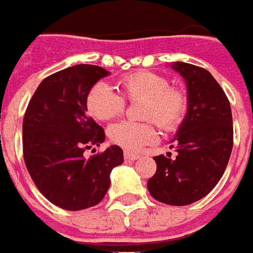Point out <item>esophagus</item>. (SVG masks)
<instances>
[{
	"label": "esophagus",
	"mask_w": 253,
	"mask_h": 253,
	"mask_svg": "<svg viewBox=\"0 0 253 253\" xmlns=\"http://www.w3.org/2000/svg\"><path fill=\"white\" fill-rule=\"evenodd\" d=\"M138 158H140L138 154H133V152H128V151L125 152V159H127V161H137Z\"/></svg>",
	"instance_id": "obj_1"
}]
</instances>
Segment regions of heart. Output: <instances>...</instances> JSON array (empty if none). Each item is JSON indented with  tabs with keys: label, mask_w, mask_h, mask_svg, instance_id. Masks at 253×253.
I'll return each mask as SVG.
<instances>
[{
	"label": "heart",
	"mask_w": 253,
	"mask_h": 253,
	"mask_svg": "<svg viewBox=\"0 0 253 253\" xmlns=\"http://www.w3.org/2000/svg\"><path fill=\"white\" fill-rule=\"evenodd\" d=\"M120 95L109 84H94L85 97V109L94 119L111 120L125 111V99L141 101V119L155 120L166 131L180 126L187 112V95L181 88L169 85V79L159 73L138 70L119 80ZM113 144L126 151H138L158 140L154 122H119L109 127Z\"/></svg>",
	"instance_id": "obj_1"
}]
</instances>
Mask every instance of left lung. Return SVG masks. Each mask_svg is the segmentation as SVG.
Returning <instances> with one entry per match:
<instances>
[{
    "label": "left lung",
    "instance_id": "obj_1",
    "mask_svg": "<svg viewBox=\"0 0 253 253\" xmlns=\"http://www.w3.org/2000/svg\"><path fill=\"white\" fill-rule=\"evenodd\" d=\"M171 69L187 84V113L170 145L177 156L154 158L156 171L147 187L156 201L184 206L208 195L223 176L233 149V116L228 98L206 69L184 62Z\"/></svg>",
    "mask_w": 253,
    "mask_h": 253
}]
</instances>
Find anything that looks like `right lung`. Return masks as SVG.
<instances>
[{"mask_svg": "<svg viewBox=\"0 0 253 253\" xmlns=\"http://www.w3.org/2000/svg\"><path fill=\"white\" fill-rule=\"evenodd\" d=\"M109 72L95 65H76L45 77L23 118V158L36 187L54 205L82 211L104 199L111 171L123 163L118 145L84 158L99 147L104 128L87 116L85 97Z\"/></svg>", "mask_w": 253, "mask_h": 253, "instance_id": "right-lung-1", "label": "right lung"}]
</instances>
